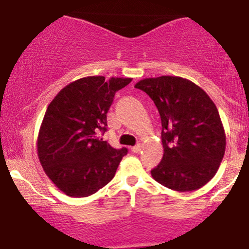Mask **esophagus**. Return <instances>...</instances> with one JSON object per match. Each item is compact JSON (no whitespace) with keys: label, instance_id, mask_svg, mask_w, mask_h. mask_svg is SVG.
Masks as SVG:
<instances>
[{"label":"esophagus","instance_id":"1","mask_svg":"<svg viewBox=\"0 0 249 249\" xmlns=\"http://www.w3.org/2000/svg\"><path fill=\"white\" fill-rule=\"evenodd\" d=\"M141 150H142V146L141 145H136V146H133V147H131V151H132V152H134V153H138V152H141Z\"/></svg>","mask_w":249,"mask_h":249}]
</instances>
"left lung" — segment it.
I'll return each instance as SVG.
<instances>
[{"label":"left lung","instance_id":"8db88e82","mask_svg":"<svg viewBox=\"0 0 249 249\" xmlns=\"http://www.w3.org/2000/svg\"><path fill=\"white\" fill-rule=\"evenodd\" d=\"M152 98L161 119L164 156L151 171L162 186L186 192L206 185L226 150L219 111L196 83L178 76L144 78L134 85Z\"/></svg>","mask_w":249,"mask_h":249}]
</instances>
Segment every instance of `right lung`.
I'll use <instances>...</instances> for the list:
<instances>
[{"label": "right lung", "instance_id": "1", "mask_svg": "<svg viewBox=\"0 0 249 249\" xmlns=\"http://www.w3.org/2000/svg\"><path fill=\"white\" fill-rule=\"evenodd\" d=\"M132 78L89 76L71 82L45 111L37 154L45 174L67 196L96 193L115 177L127 148L116 150L99 138L116 92Z\"/></svg>", "mask_w": 249, "mask_h": 249}]
</instances>
